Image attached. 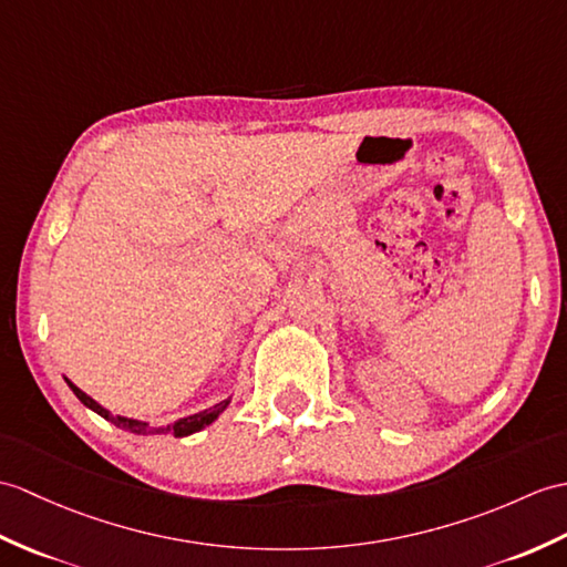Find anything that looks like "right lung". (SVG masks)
<instances>
[{"label":"right lung","instance_id":"add662e5","mask_svg":"<svg viewBox=\"0 0 567 567\" xmlns=\"http://www.w3.org/2000/svg\"><path fill=\"white\" fill-rule=\"evenodd\" d=\"M64 381H68L70 384V389L74 391V396L82 401L86 408H91V411L94 413H99L101 417H105V420H111V423L115 425V427H121V430H127V432H133V434H166V432H171L174 434V437H188V434H193V432H200L203 427H207L209 423H215V420L227 411V405L231 403V399H224V401H219V403H215L213 408H207V411H200V413H193V415H186V417H178L174 425H162V427H152L150 423H142V420H135V417H125V415H113L109 408H103L101 403H96L94 399L91 396H86V393L79 389V386H74L72 381L64 377Z\"/></svg>","mask_w":567,"mask_h":567}]
</instances>
